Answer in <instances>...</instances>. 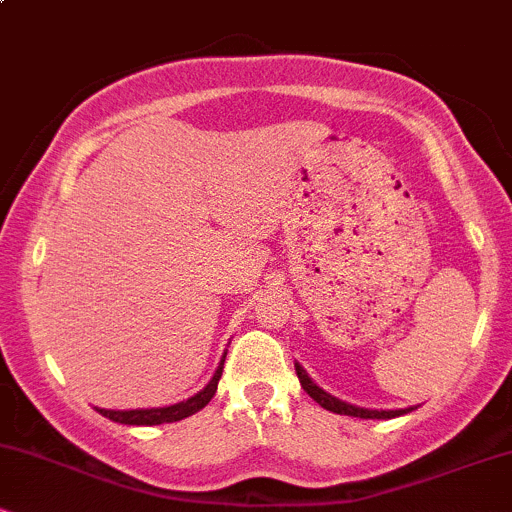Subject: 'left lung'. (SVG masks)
Returning a JSON list of instances; mask_svg holds the SVG:
<instances>
[{
    "label": "left lung",
    "mask_w": 512,
    "mask_h": 512,
    "mask_svg": "<svg viewBox=\"0 0 512 512\" xmlns=\"http://www.w3.org/2000/svg\"><path fill=\"white\" fill-rule=\"evenodd\" d=\"M296 375H298V380H301L303 390L308 392V395L313 397L322 409L334 411V414L356 416V419H395V416L409 414V411L416 409V407H407V409H366V407H356V404L344 402V399L334 397V395H330V392L322 390V387L317 385L308 373H305L301 363H296Z\"/></svg>",
    "instance_id": "1"
}]
</instances>
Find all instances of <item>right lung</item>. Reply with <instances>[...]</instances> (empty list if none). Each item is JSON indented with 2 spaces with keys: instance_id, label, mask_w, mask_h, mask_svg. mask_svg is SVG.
<instances>
[{
  "instance_id": "right-lung-1",
  "label": "right lung",
  "mask_w": 512,
  "mask_h": 512,
  "mask_svg": "<svg viewBox=\"0 0 512 512\" xmlns=\"http://www.w3.org/2000/svg\"><path fill=\"white\" fill-rule=\"evenodd\" d=\"M223 361L226 354L221 356V363L214 370V378L209 380L197 395L182 399L178 404H170V407H151V409H101L96 407L98 414H103L105 419L115 421V424L125 426H158V424H173V421H182L187 416L197 414L199 409H204L211 402V397L216 395V387H219L221 373H223Z\"/></svg>"
}]
</instances>
